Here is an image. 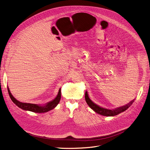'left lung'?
<instances>
[{
    "label": "left lung",
    "mask_w": 150,
    "mask_h": 150,
    "mask_svg": "<svg viewBox=\"0 0 150 150\" xmlns=\"http://www.w3.org/2000/svg\"><path fill=\"white\" fill-rule=\"evenodd\" d=\"M85 100H86V103L88 105V106L92 110H93L96 112L100 114V115L105 116H116V115H117V114L121 113L122 112H124V111L127 110L134 102V100H132L131 102H130L129 103H128L127 105H125V106H123L122 107L117 108L115 110H108V109H105V108H103L102 107H100L98 106V105H97L96 104L93 103L90 100V99L89 98L88 95V93H87V91L85 92Z\"/></svg>",
    "instance_id": "8db88e82"
}]
</instances>
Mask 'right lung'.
<instances>
[{
  "label": "right lung",
  "instance_id": "add662e5",
  "mask_svg": "<svg viewBox=\"0 0 150 150\" xmlns=\"http://www.w3.org/2000/svg\"><path fill=\"white\" fill-rule=\"evenodd\" d=\"M8 91L11 100L14 102V103H15L17 105V107L24 110H28V111H32L34 112H37V113L46 112L54 108L57 106V104L59 103L61 98V90L60 88L57 97L53 100L51 101L50 102H48L47 104L45 105V106H40V105H39L37 104L21 102L17 100H16L14 98L13 95L11 94V93H10V91L9 90L8 88Z\"/></svg>",
  "mask_w": 150,
  "mask_h": 150
}]
</instances>
